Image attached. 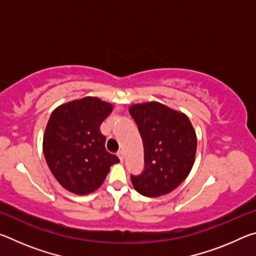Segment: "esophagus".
<instances>
[{
	"mask_svg": "<svg viewBox=\"0 0 256 256\" xmlns=\"http://www.w3.org/2000/svg\"><path fill=\"white\" fill-rule=\"evenodd\" d=\"M118 158H120V162H124V152H123V151H118Z\"/></svg>",
	"mask_w": 256,
	"mask_h": 256,
	"instance_id": "obj_1",
	"label": "esophagus"
}]
</instances>
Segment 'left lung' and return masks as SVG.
Returning a JSON list of instances; mask_svg holds the SVG:
<instances>
[{"instance_id":"left-lung-1","label":"left lung","mask_w":256,"mask_h":256,"mask_svg":"<svg viewBox=\"0 0 256 256\" xmlns=\"http://www.w3.org/2000/svg\"><path fill=\"white\" fill-rule=\"evenodd\" d=\"M144 148V170L131 176L142 196L158 198L183 183L196 154V133L184 112L157 102L134 104L128 108Z\"/></svg>"}]
</instances>
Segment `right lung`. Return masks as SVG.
<instances>
[{
    "label": "right lung",
    "instance_id": "obj_1",
    "mask_svg": "<svg viewBox=\"0 0 256 256\" xmlns=\"http://www.w3.org/2000/svg\"><path fill=\"white\" fill-rule=\"evenodd\" d=\"M112 108L97 97L76 99L55 108L46 125V162L56 180L78 196L100 188L110 166L120 162L106 150V136L99 128Z\"/></svg>",
    "mask_w": 256,
    "mask_h": 256
}]
</instances>
